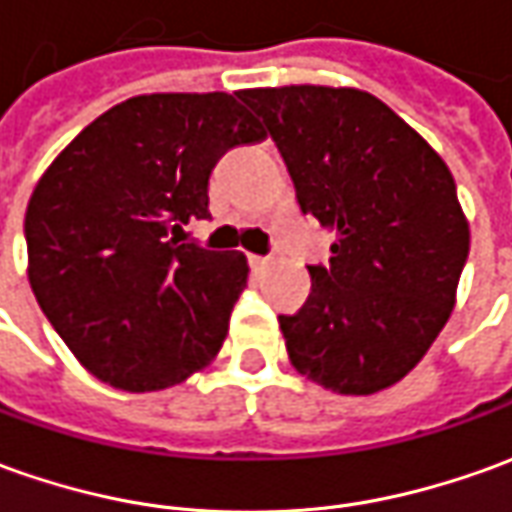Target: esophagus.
Wrapping results in <instances>:
<instances>
[{
	"mask_svg": "<svg viewBox=\"0 0 512 512\" xmlns=\"http://www.w3.org/2000/svg\"><path fill=\"white\" fill-rule=\"evenodd\" d=\"M248 262L253 270H267V267H270V259H267V256H253V253H250Z\"/></svg>",
	"mask_w": 512,
	"mask_h": 512,
	"instance_id": "1",
	"label": "esophagus"
}]
</instances>
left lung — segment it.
Segmentation results:
<instances>
[{
  "label": "left lung",
  "instance_id": "left-lung-1",
  "mask_svg": "<svg viewBox=\"0 0 512 512\" xmlns=\"http://www.w3.org/2000/svg\"><path fill=\"white\" fill-rule=\"evenodd\" d=\"M306 217L334 234L312 292L278 315L292 368L340 396L410 373L451 317L471 231L446 161L362 88H245Z\"/></svg>",
  "mask_w": 512,
  "mask_h": 512
}]
</instances>
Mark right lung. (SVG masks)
<instances>
[{
    "label": "right lung",
    "mask_w": 512,
    "mask_h": 512,
    "mask_svg": "<svg viewBox=\"0 0 512 512\" xmlns=\"http://www.w3.org/2000/svg\"><path fill=\"white\" fill-rule=\"evenodd\" d=\"M262 139L228 91L139 94L80 130L38 178L24 214L27 278L91 376L155 393L220 354L248 259L178 234L209 217L214 164Z\"/></svg>",
    "instance_id": "add662e5"
}]
</instances>
